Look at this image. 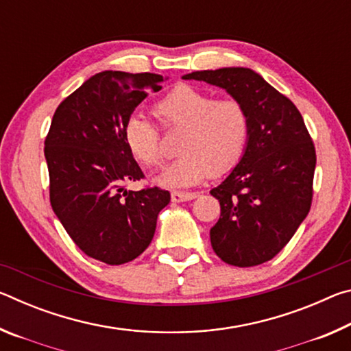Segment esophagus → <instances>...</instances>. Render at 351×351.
<instances>
[{"mask_svg": "<svg viewBox=\"0 0 351 351\" xmlns=\"http://www.w3.org/2000/svg\"><path fill=\"white\" fill-rule=\"evenodd\" d=\"M198 197V193L192 192H171V201L173 203H182V201H190Z\"/></svg>", "mask_w": 351, "mask_h": 351, "instance_id": "1", "label": "esophagus"}]
</instances>
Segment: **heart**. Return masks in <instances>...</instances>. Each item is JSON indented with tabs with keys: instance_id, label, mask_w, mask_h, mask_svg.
I'll return each instance as SVG.
<instances>
[{
	"instance_id": "obj_1",
	"label": "heart",
	"mask_w": 351,
	"mask_h": 351,
	"mask_svg": "<svg viewBox=\"0 0 351 351\" xmlns=\"http://www.w3.org/2000/svg\"><path fill=\"white\" fill-rule=\"evenodd\" d=\"M156 114L165 127L186 128L180 158L175 159L158 182L167 187H190L206 178L234 169L246 150L249 114L237 99H217L192 85L175 86L156 104ZM133 156L147 167L162 162L161 133L152 119L136 112L123 130Z\"/></svg>"
}]
</instances>
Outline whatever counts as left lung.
Masks as SVG:
<instances>
[{
  "instance_id": "left-lung-1",
  "label": "left lung",
  "mask_w": 351,
  "mask_h": 351,
  "mask_svg": "<svg viewBox=\"0 0 351 351\" xmlns=\"http://www.w3.org/2000/svg\"><path fill=\"white\" fill-rule=\"evenodd\" d=\"M182 79L223 88L246 106V150L230 175L210 190L221 207L210 243L228 265L265 263L287 246L311 207L316 148L304 117L249 68L195 71Z\"/></svg>"
}]
</instances>
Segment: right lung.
I'll list each match as a JSON object with an SVG mask.
<instances>
[{
	"instance_id": "1",
	"label": "right lung",
	"mask_w": 351,
	"mask_h": 351,
	"mask_svg": "<svg viewBox=\"0 0 351 351\" xmlns=\"http://www.w3.org/2000/svg\"><path fill=\"white\" fill-rule=\"evenodd\" d=\"M164 77L104 71L58 105L45 141L52 210L88 257L122 265L145 251L158 213L170 203L159 187L127 190L144 178L123 130Z\"/></svg>"
}]
</instances>
